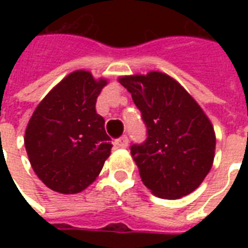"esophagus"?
Returning a JSON list of instances; mask_svg holds the SVG:
<instances>
[{"label":"esophagus","mask_w":248,"mask_h":248,"mask_svg":"<svg viewBox=\"0 0 248 248\" xmlns=\"http://www.w3.org/2000/svg\"><path fill=\"white\" fill-rule=\"evenodd\" d=\"M114 144L117 145V148H122V149H124V148H127L128 145V138L126 135L121 136L120 139H117L116 141H114Z\"/></svg>","instance_id":"obj_1"}]
</instances>
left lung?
I'll return each instance as SVG.
<instances>
[{
  "instance_id": "left-lung-1",
  "label": "left lung",
  "mask_w": 248,
  "mask_h": 248,
  "mask_svg": "<svg viewBox=\"0 0 248 248\" xmlns=\"http://www.w3.org/2000/svg\"><path fill=\"white\" fill-rule=\"evenodd\" d=\"M147 126V139L131 155L144 185L163 200L196 190L215 157L214 126L180 83L161 72L121 77Z\"/></svg>"
}]
</instances>
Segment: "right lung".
Segmentation results:
<instances>
[{
    "label": "right lung",
    "mask_w": 248,
    "mask_h": 248,
    "mask_svg": "<svg viewBox=\"0 0 248 248\" xmlns=\"http://www.w3.org/2000/svg\"><path fill=\"white\" fill-rule=\"evenodd\" d=\"M107 79L76 71L37 105L25 130L24 145L33 171L47 188L63 194L82 192L110 155L105 121L95 109Z\"/></svg>",
    "instance_id": "obj_1"
}]
</instances>
